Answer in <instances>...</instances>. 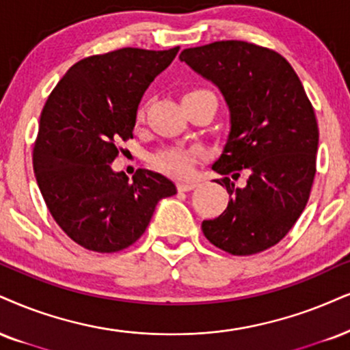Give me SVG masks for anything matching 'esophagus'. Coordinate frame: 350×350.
Returning a JSON list of instances; mask_svg holds the SVG:
<instances>
[{
  "mask_svg": "<svg viewBox=\"0 0 350 350\" xmlns=\"http://www.w3.org/2000/svg\"><path fill=\"white\" fill-rule=\"evenodd\" d=\"M198 187V183L195 182H178L176 183V189L178 191H191V189H195Z\"/></svg>",
  "mask_w": 350,
  "mask_h": 350,
  "instance_id": "1",
  "label": "esophagus"
}]
</instances>
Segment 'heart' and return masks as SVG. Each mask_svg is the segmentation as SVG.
<instances>
[{
  "label": "heart",
  "mask_w": 350,
  "mask_h": 350,
  "mask_svg": "<svg viewBox=\"0 0 350 350\" xmlns=\"http://www.w3.org/2000/svg\"><path fill=\"white\" fill-rule=\"evenodd\" d=\"M206 94H213L206 89H191L188 92H185L183 96V102L189 100V98H196L201 96H206ZM146 115V109H142L137 111V120L142 122ZM198 157V150L196 149H188V148H167L155 152L152 157H150V163L157 168V170L163 172V174L168 175H176L182 176L187 175L191 168L193 163H195Z\"/></svg>",
  "instance_id": "b5f03b06"
}]
</instances>
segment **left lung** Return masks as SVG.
I'll return each mask as SVG.
<instances>
[{
  "mask_svg": "<svg viewBox=\"0 0 350 350\" xmlns=\"http://www.w3.org/2000/svg\"><path fill=\"white\" fill-rule=\"evenodd\" d=\"M180 59L221 89L230 135L213 170L227 188V209L202 221V234L234 256L274 247L307 206L317 174L318 123L291 63L278 51L243 40H221L182 51ZM247 187H234L239 172Z\"/></svg>",
  "mask_w": 350,
  "mask_h": 350,
  "instance_id": "1",
  "label": "left lung"
}]
</instances>
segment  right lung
I'll return each instance as SVG.
<instances>
[{
	"mask_svg": "<svg viewBox=\"0 0 350 350\" xmlns=\"http://www.w3.org/2000/svg\"><path fill=\"white\" fill-rule=\"evenodd\" d=\"M170 50L120 49L81 59L46 98L33 144V172L55 222L90 252L116 253L148 228L162 198L176 195L161 174L111 170L133 137L142 94L174 62Z\"/></svg>",
	"mask_w": 350,
	"mask_h": 350,
	"instance_id": "obj_1",
	"label": "right lung"
}]
</instances>
